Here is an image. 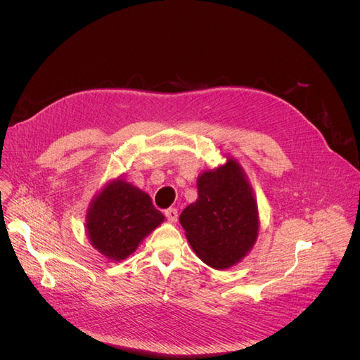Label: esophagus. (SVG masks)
Returning a JSON list of instances; mask_svg holds the SVG:
<instances>
[{
	"instance_id": "esophagus-1",
	"label": "esophagus",
	"mask_w": 360,
	"mask_h": 360,
	"mask_svg": "<svg viewBox=\"0 0 360 360\" xmlns=\"http://www.w3.org/2000/svg\"><path fill=\"white\" fill-rule=\"evenodd\" d=\"M165 216H166V219L169 221H174L175 223L178 220V210L174 209V207H170V209L165 210Z\"/></svg>"
}]
</instances>
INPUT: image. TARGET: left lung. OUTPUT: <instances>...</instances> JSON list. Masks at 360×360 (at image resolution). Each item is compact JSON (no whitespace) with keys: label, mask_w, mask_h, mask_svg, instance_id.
Here are the masks:
<instances>
[{"label":"left lung","mask_w":360,"mask_h":360,"mask_svg":"<svg viewBox=\"0 0 360 360\" xmlns=\"http://www.w3.org/2000/svg\"><path fill=\"white\" fill-rule=\"evenodd\" d=\"M198 198L181 213L188 242L207 266H235L258 236V209L252 188L239 163L228 159L197 179Z\"/></svg>","instance_id":"obj_1"}]
</instances>
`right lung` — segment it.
<instances>
[{
    "label": "right lung",
    "mask_w": 360,
    "mask_h": 360,
    "mask_svg": "<svg viewBox=\"0 0 360 360\" xmlns=\"http://www.w3.org/2000/svg\"><path fill=\"white\" fill-rule=\"evenodd\" d=\"M165 220L150 195L122 179L109 182L87 210L91 245L112 261L125 259Z\"/></svg>",
    "instance_id": "add662e5"
}]
</instances>
